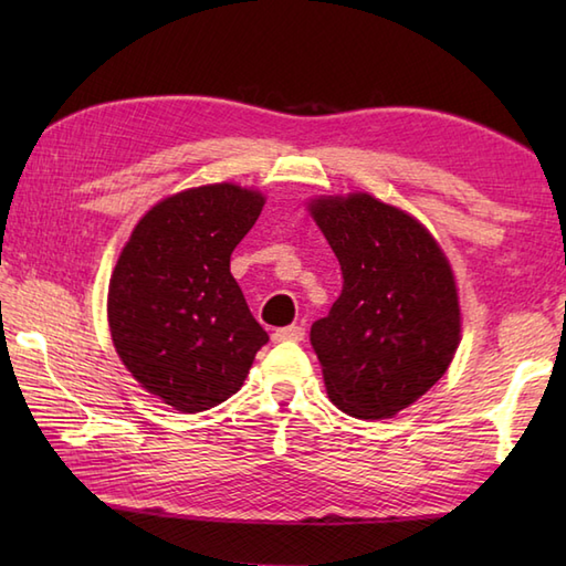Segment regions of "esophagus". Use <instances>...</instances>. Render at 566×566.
I'll return each mask as SVG.
<instances>
[{
    "instance_id": "34e87169",
    "label": "esophagus",
    "mask_w": 566,
    "mask_h": 566,
    "mask_svg": "<svg viewBox=\"0 0 566 566\" xmlns=\"http://www.w3.org/2000/svg\"><path fill=\"white\" fill-rule=\"evenodd\" d=\"M272 340L274 343H298L304 340V328L302 326H286L272 333Z\"/></svg>"
}]
</instances>
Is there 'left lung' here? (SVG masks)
I'll use <instances>...</instances> for the list:
<instances>
[{"mask_svg": "<svg viewBox=\"0 0 566 566\" xmlns=\"http://www.w3.org/2000/svg\"><path fill=\"white\" fill-rule=\"evenodd\" d=\"M308 211L343 270V292L311 326L331 401L391 418L418 401L460 345L450 262L423 223L375 197H321Z\"/></svg>", "mask_w": 566, "mask_h": 566, "instance_id": "left-lung-1", "label": "left lung"}]
</instances>
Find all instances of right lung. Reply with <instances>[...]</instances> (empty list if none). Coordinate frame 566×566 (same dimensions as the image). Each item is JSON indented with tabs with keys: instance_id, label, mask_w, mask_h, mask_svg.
Returning a JSON list of instances; mask_svg holds the SVG:
<instances>
[{
	"instance_id": "add662e5",
	"label": "right lung",
	"mask_w": 566,
	"mask_h": 566,
	"mask_svg": "<svg viewBox=\"0 0 566 566\" xmlns=\"http://www.w3.org/2000/svg\"><path fill=\"white\" fill-rule=\"evenodd\" d=\"M264 197L231 182L163 199L130 233L109 282V331L143 389L199 413L243 387L270 340L231 274Z\"/></svg>"
}]
</instances>
